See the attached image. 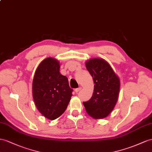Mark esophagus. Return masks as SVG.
<instances>
[{
  "label": "esophagus",
  "instance_id": "1",
  "mask_svg": "<svg viewBox=\"0 0 152 152\" xmlns=\"http://www.w3.org/2000/svg\"><path fill=\"white\" fill-rule=\"evenodd\" d=\"M81 87H78V88H76L75 91V92H78L81 90Z\"/></svg>",
  "mask_w": 152,
  "mask_h": 152
}]
</instances>
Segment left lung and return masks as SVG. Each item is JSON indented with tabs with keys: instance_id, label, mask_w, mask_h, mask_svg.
Returning a JSON list of instances; mask_svg holds the SVG:
<instances>
[{
	"instance_id": "8db88e82",
	"label": "left lung",
	"mask_w": 152,
	"mask_h": 152,
	"mask_svg": "<svg viewBox=\"0 0 152 152\" xmlns=\"http://www.w3.org/2000/svg\"><path fill=\"white\" fill-rule=\"evenodd\" d=\"M85 65L94 83L91 98L83 102L85 110L93 118H104L113 110L118 102L119 78L109 64L102 58H92Z\"/></svg>"
}]
</instances>
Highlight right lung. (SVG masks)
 Returning <instances> with one entry per match:
<instances>
[{
    "mask_svg": "<svg viewBox=\"0 0 152 152\" xmlns=\"http://www.w3.org/2000/svg\"><path fill=\"white\" fill-rule=\"evenodd\" d=\"M60 62L47 58L39 64L33 80V100L45 118L56 119L64 113L72 96L67 77L60 72Z\"/></svg>",
    "mask_w": 152,
    "mask_h": 152,
    "instance_id": "right-lung-1",
    "label": "right lung"
}]
</instances>
